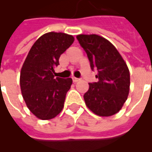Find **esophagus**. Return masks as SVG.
<instances>
[{
  "label": "esophagus",
  "instance_id": "obj_1",
  "mask_svg": "<svg viewBox=\"0 0 152 152\" xmlns=\"http://www.w3.org/2000/svg\"><path fill=\"white\" fill-rule=\"evenodd\" d=\"M80 80H79L78 78H76V77H72V81H73L74 83H76V82H78V81Z\"/></svg>",
  "mask_w": 152,
  "mask_h": 152
}]
</instances>
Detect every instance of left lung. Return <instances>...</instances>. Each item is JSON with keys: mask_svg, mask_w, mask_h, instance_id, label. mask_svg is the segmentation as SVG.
Listing matches in <instances>:
<instances>
[{"mask_svg": "<svg viewBox=\"0 0 152 152\" xmlns=\"http://www.w3.org/2000/svg\"><path fill=\"white\" fill-rule=\"evenodd\" d=\"M88 55L91 69H96L98 82L89 83L83 95L86 106L96 115L110 117L120 111L129 93L130 74L116 47L98 34H78Z\"/></svg>", "mask_w": 152, "mask_h": 152, "instance_id": "left-lung-1", "label": "left lung"}]
</instances>
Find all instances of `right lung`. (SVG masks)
<instances>
[{
    "label": "right lung",
    "mask_w": 152,
    "mask_h": 152,
    "mask_svg": "<svg viewBox=\"0 0 152 152\" xmlns=\"http://www.w3.org/2000/svg\"><path fill=\"white\" fill-rule=\"evenodd\" d=\"M73 42L74 37L65 33H46L37 39L23 62L20 77L21 93L27 108L41 120L55 118L64 107L72 80L55 77L54 68Z\"/></svg>",
    "instance_id": "add662e5"
}]
</instances>
